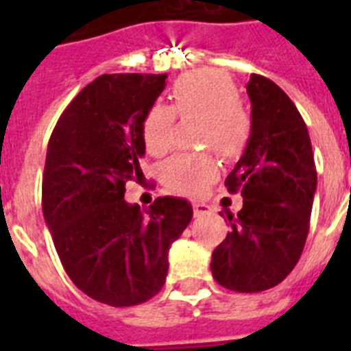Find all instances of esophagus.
I'll return each mask as SVG.
<instances>
[{
    "label": "esophagus",
    "instance_id": "34e87169",
    "mask_svg": "<svg viewBox=\"0 0 351 351\" xmlns=\"http://www.w3.org/2000/svg\"><path fill=\"white\" fill-rule=\"evenodd\" d=\"M193 213L195 216H206L213 213V207L206 202H193Z\"/></svg>",
    "mask_w": 351,
    "mask_h": 351
}]
</instances>
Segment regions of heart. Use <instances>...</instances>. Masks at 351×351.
<instances>
[{
	"mask_svg": "<svg viewBox=\"0 0 351 351\" xmlns=\"http://www.w3.org/2000/svg\"><path fill=\"white\" fill-rule=\"evenodd\" d=\"M173 105L156 104L142 123L147 153L160 156L172 144L176 114L204 119L202 144L223 156H235L246 147L251 133L250 114L239 104V89L221 71L198 70L179 77L172 86ZM163 181L179 193L202 195L218 178V161L210 153H179L161 167Z\"/></svg>",
	"mask_w": 351,
	"mask_h": 351,
	"instance_id": "heart-1",
	"label": "heart"
}]
</instances>
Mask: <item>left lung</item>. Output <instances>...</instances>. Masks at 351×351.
I'll return each mask as SVG.
<instances>
[{
    "mask_svg": "<svg viewBox=\"0 0 351 351\" xmlns=\"http://www.w3.org/2000/svg\"><path fill=\"white\" fill-rule=\"evenodd\" d=\"M251 133L225 186L241 190L243 209L226 210L230 232L213 251L210 271L221 287L243 293L269 290L293 271L309 232L316 167L302 116L287 93L250 77Z\"/></svg>",
    "mask_w": 351,
    "mask_h": 351,
    "instance_id": "1",
    "label": "left lung"
}]
</instances>
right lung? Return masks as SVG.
<instances>
[{
	"mask_svg": "<svg viewBox=\"0 0 351 351\" xmlns=\"http://www.w3.org/2000/svg\"><path fill=\"white\" fill-rule=\"evenodd\" d=\"M167 73H114L88 84L51 135L42 182L43 218L79 290L114 308L137 306L165 285L169 250L190 225L184 198L147 210L125 200L142 173V123Z\"/></svg>",
	"mask_w": 351,
	"mask_h": 351,
	"instance_id": "1",
	"label": "right lung"
}]
</instances>
